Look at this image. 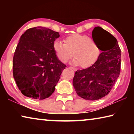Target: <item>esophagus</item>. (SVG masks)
I'll return each mask as SVG.
<instances>
[{"instance_id":"1","label":"esophagus","mask_w":134,"mask_h":134,"mask_svg":"<svg viewBox=\"0 0 134 134\" xmlns=\"http://www.w3.org/2000/svg\"><path fill=\"white\" fill-rule=\"evenodd\" d=\"M69 68H70V69H72V70H73L74 71H76V69H75V68H74V67H70Z\"/></svg>"}]
</instances>
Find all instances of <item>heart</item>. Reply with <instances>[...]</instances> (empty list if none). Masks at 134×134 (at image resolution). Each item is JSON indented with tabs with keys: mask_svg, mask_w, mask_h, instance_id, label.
<instances>
[{
	"mask_svg": "<svg viewBox=\"0 0 134 134\" xmlns=\"http://www.w3.org/2000/svg\"><path fill=\"white\" fill-rule=\"evenodd\" d=\"M53 49L58 60L66 63L72 57L73 63L81 68H88L97 62L100 54L99 47L86 35L76 34L64 38V42L55 40Z\"/></svg>",
	"mask_w": 134,
	"mask_h": 134,
	"instance_id": "obj_1",
	"label": "heart"
}]
</instances>
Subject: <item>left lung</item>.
I'll return each instance as SVG.
<instances>
[{
	"instance_id": "left-lung-1",
	"label": "left lung",
	"mask_w": 134,
	"mask_h": 134,
	"mask_svg": "<svg viewBox=\"0 0 134 134\" xmlns=\"http://www.w3.org/2000/svg\"><path fill=\"white\" fill-rule=\"evenodd\" d=\"M92 38L103 52L92 66L77 70L72 81L78 96L88 100L108 95L121 72V51L116 38L99 26L93 29Z\"/></svg>"
}]
</instances>
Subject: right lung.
<instances>
[{
	"label": "right lung",
	"instance_id": "right-lung-1",
	"mask_svg": "<svg viewBox=\"0 0 134 134\" xmlns=\"http://www.w3.org/2000/svg\"><path fill=\"white\" fill-rule=\"evenodd\" d=\"M57 32L42 26L22 34L13 60V75L24 96L42 100L51 96L66 65L57 57L53 43Z\"/></svg>",
	"mask_w": 134,
	"mask_h": 134
}]
</instances>
